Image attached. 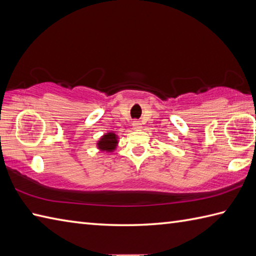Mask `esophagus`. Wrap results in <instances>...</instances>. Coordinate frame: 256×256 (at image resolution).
<instances>
[{"label": "esophagus", "instance_id": "34e87169", "mask_svg": "<svg viewBox=\"0 0 256 256\" xmlns=\"http://www.w3.org/2000/svg\"><path fill=\"white\" fill-rule=\"evenodd\" d=\"M140 126H142V124H140L138 121H134V122H133V128H134L135 130L140 128Z\"/></svg>", "mask_w": 256, "mask_h": 256}]
</instances>
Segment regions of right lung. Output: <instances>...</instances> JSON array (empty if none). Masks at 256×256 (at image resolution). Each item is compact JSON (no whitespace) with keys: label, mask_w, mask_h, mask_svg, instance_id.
I'll return each instance as SVG.
<instances>
[{"label":"right lung","mask_w":256,"mask_h":256,"mask_svg":"<svg viewBox=\"0 0 256 256\" xmlns=\"http://www.w3.org/2000/svg\"><path fill=\"white\" fill-rule=\"evenodd\" d=\"M98 145H99V148L103 150H113L116 146V135L113 133H108L104 135V136L101 138L100 142L98 143Z\"/></svg>","instance_id":"right-lung-1"}]
</instances>
